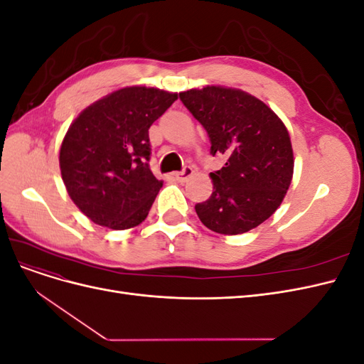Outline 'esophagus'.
Instances as JSON below:
<instances>
[{
	"instance_id": "1",
	"label": "esophagus",
	"mask_w": 364,
	"mask_h": 364,
	"mask_svg": "<svg viewBox=\"0 0 364 364\" xmlns=\"http://www.w3.org/2000/svg\"><path fill=\"white\" fill-rule=\"evenodd\" d=\"M193 174H194V170H193V167H190V165H186V167H183L182 171L174 173L176 179H178L179 182H186V181H188V179L191 178Z\"/></svg>"
}]
</instances>
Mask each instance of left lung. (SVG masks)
<instances>
[{"label": "left lung", "instance_id": "8db88e82", "mask_svg": "<svg viewBox=\"0 0 364 364\" xmlns=\"http://www.w3.org/2000/svg\"><path fill=\"white\" fill-rule=\"evenodd\" d=\"M208 132L211 155L225 167L211 173L214 191L196 205L200 222L214 232L238 235L277 211L291 183L289 132L272 109L245 91L206 86L179 94Z\"/></svg>", "mask_w": 364, "mask_h": 364}]
</instances>
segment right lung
I'll use <instances>...</instances> for the list:
<instances>
[{"mask_svg":"<svg viewBox=\"0 0 364 364\" xmlns=\"http://www.w3.org/2000/svg\"><path fill=\"white\" fill-rule=\"evenodd\" d=\"M178 94L130 86L74 119L60 147V173L73 202L94 223L129 229L149 215L162 182L150 170L149 129Z\"/></svg>","mask_w":364,"mask_h":364,"instance_id":"1","label":"right lung"}]
</instances>
